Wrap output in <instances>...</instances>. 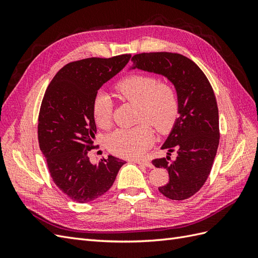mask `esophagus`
I'll list each match as a JSON object with an SVG mask.
<instances>
[{"label":"esophagus","mask_w":258,"mask_h":258,"mask_svg":"<svg viewBox=\"0 0 258 258\" xmlns=\"http://www.w3.org/2000/svg\"><path fill=\"white\" fill-rule=\"evenodd\" d=\"M135 162L139 163V165H142V166H145V167H147V168H153V167H154V166H153V163H152V162H150V161H147V160H144V159H138V160H135Z\"/></svg>","instance_id":"obj_1"}]
</instances>
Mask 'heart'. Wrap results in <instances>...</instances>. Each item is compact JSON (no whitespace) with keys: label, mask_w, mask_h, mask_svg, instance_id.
<instances>
[{"label":"heart","mask_w":258,"mask_h":258,"mask_svg":"<svg viewBox=\"0 0 258 258\" xmlns=\"http://www.w3.org/2000/svg\"><path fill=\"white\" fill-rule=\"evenodd\" d=\"M118 96L138 105V126L117 129L107 137L106 146L120 157L142 156L153 143L151 124L160 134L174 126L178 116V98L170 84L158 82L151 75L134 74L116 85ZM112 100L105 92H98L92 102V115L100 128H107L112 120Z\"/></svg>","instance_id":"obj_1"}]
</instances>
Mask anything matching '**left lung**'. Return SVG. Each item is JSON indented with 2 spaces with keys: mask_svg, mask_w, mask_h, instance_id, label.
Instances as JSON below:
<instances>
[{
  "mask_svg": "<svg viewBox=\"0 0 258 258\" xmlns=\"http://www.w3.org/2000/svg\"><path fill=\"white\" fill-rule=\"evenodd\" d=\"M130 69L159 74L173 84L178 98V117L161 150L167 157L154 159L165 168L169 182L159 191L169 199L184 200L196 194L212 169L220 143L218 108L214 91L205 73L194 61L179 53L135 54ZM175 150L174 161L169 155Z\"/></svg>",
  "mask_w": 258,
  "mask_h": 258,
  "instance_id": "obj_1",
  "label": "left lung"
}]
</instances>
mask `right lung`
I'll list each match as a JSON object with an SVG mask.
<instances>
[{"mask_svg":"<svg viewBox=\"0 0 258 258\" xmlns=\"http://www.w3.org/2000/svg\"><path fill=\"white\" fill-rule=\"evenodd\" d=\"M131 58H87L70 62L54 75L38 115V143L49 173L69 198L86 204L102 196L126 163L112 155L92 165L88 152L97 134L92 102L102 85Z\"/></svg>","mask_w":258,"mask_h":258,"instance_id":"obj_1","label":"right lung"}]
</instances>
